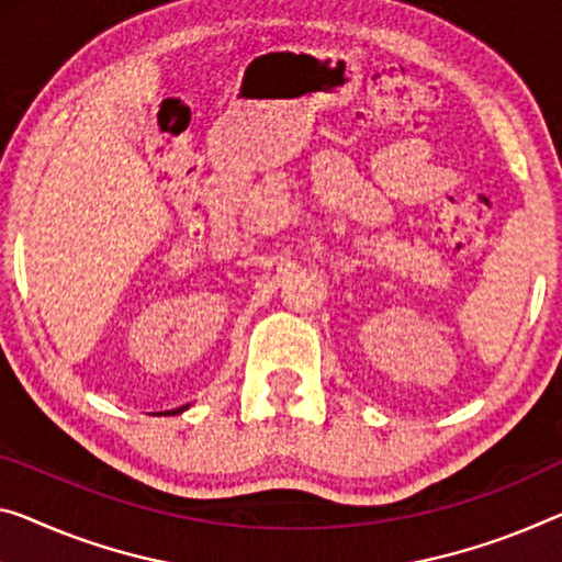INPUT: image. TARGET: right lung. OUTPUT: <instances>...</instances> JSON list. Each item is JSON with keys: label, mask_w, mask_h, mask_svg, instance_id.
Instances as JSON below:
<instances>
[{"label": "right lung", "mask_w": 562, "mask_h": 562, "mask_svg": "<svg viewBox=\"0 0 562 562\" xmlns=\"http://www.w3.org/2000/svg\"><path fill=\"white\" fill-rule=\"evenodd\" d=\"M183 409H186V407H180V409H176V412H172V414H178V412H183Z\"/></svg>", "instance_id": "obj_1"}]
</instances>
